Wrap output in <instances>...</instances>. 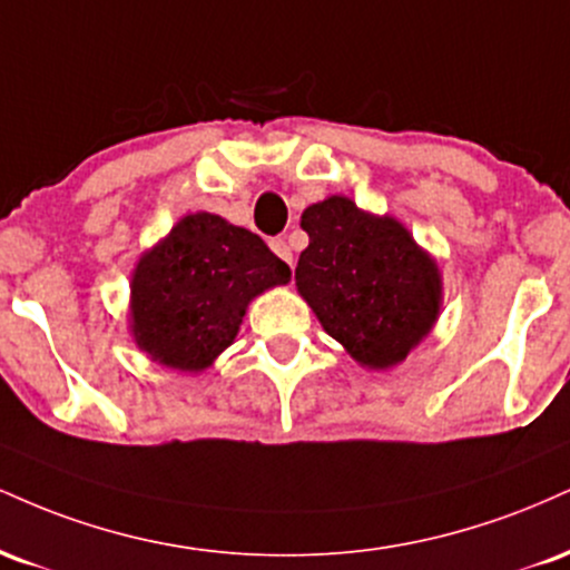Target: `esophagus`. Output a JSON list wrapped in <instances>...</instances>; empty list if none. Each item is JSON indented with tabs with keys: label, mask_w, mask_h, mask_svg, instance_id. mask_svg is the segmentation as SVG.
<instances>
[{
	"label": "esophagus",
	"mask_w": 570,
	"mask_h": 570,
	"mask_svg": "<svg viewBox=\"0 0 570 570\" xmlns=\"http://www.w3.org/2000/svg\"><path fill=\"white\" fill-rule=\"evenodd\" d=\"M271 248H273V252L278 254L281 259H284V263H289V265L294 263V257H292V248L286 246V240H284V238H273V240H271Z\"/></svg>",
	"instance_id": "34e87169"
}]
</instances>
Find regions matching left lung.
<instances>
[{
    "mask_svg": "<svg viewBox=\"0 0 570 570\" xmlns=\"http://www.w3.org/2000/svg\"><path fill=\"white\" fill-rule=\"evenodd\" d=\"M311 244L294 281L318 322L362 367L389 370L440 316L442 276L431 254L394 217L332 195L303 212Z\"/></svg>",
    "mask_w": 570,
    "mask_h": 570,
    "instance_id": "obj_1",
    "label": "left lung"
}]
</instances>
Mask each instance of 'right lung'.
<instances>
[{
  "label": "right lung",
  "mask_w": 570,
  "mask_h": 570,
  "mask_svg": "<svg viewBox=\"0 0 570 570\" xmlns=\"http://www.w3.org/2000/svg\"><path fill=\"white\" fill-rule=\"evenodd\" d=\"M289 278L259 235L217 214H187L130 276V332L153 362L200 372L238 335L248 303Z\"/></svg>",
  "instance_id": "obj_1"
}]
</instances>
